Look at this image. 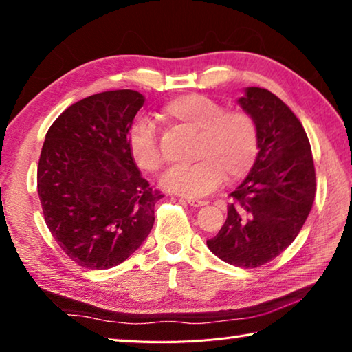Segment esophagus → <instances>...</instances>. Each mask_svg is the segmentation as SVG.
Instances as JSON below:
<instances>
[{"instance_id": "34e87169", "label": "esophagus", "mask_w": 352, "mask_h": 352, "mask_svg": "<svg viewBox=\"0 0 352 352\" xmlns=\"http://www.w3.org/2000/svg\"><path fill=\"white\" fill-rule=\"evenodd\" d=\"M186 203L192 208H201V206H204V204H208V201L198 200V198H186Z\"/></svg>"}]
</instances>
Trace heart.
I'll use <instances>...</instances> for the list:
<instances>
[{"label": "heart", "mask_w": 352, "mask_h": 352, "mask_svg": "<svg viewBox=\"0 0 352 352\" xmlns=\"http://www.w3.org/2000/svg\"><path fill=\"white\" fill-rule=\"evenodd\" d=\"M166 124L194 132L190 166H175L162 177V188L188 198L214 190L225 175L237 182L251 170L258 154V129L245 111L225 109L201 94H184L169 100L160 111ZM129 151L140 169L157 172L163 166L155 127L142 120L129 133Z\"/></svg>", "instance_id": "b5f03b06"}]
</instances>
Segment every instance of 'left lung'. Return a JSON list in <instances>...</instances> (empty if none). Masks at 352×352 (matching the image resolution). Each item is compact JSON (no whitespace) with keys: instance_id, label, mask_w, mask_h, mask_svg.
<instances>
[{"instance_id":"1","label":"left lung","mask_w":352,"mask_h":352,"mask_svg":"<svg viewBox=\"0 0 352 352\" xmlns=\"http://www.w3.org/2000/svg\"><path fill=\"white\" fill-rule=\"evenodd\" d=\"M258 129V154L229 197L228 219L208 248L239 267H257L296 240L316 197V169L302 123L282 100L246 87L237 100Z\"/></svg>"}]
</instances>
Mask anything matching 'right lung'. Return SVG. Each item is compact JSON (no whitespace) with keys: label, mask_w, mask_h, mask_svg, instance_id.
<instances>
[{"label":"right lung","mask_w":352,"mask_h":352,"mask_svg":"<svg viewBox=\"0 0 352 352\" xmlns=\"http://www.w3.org/2000/svg\"><path fill=\"white\" fill-rule=\"evenodd\" d=\"M144 97L137 91L91 95L54 121L38 163V195L50 234L69 258L109 270L142 246L155 203L129 151Z\"/></svg>","instance_id":"obj_1"}]
</instances>
